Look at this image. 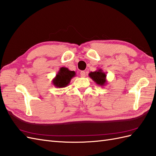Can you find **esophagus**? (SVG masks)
<instances>
[{"mask_svg":"<svg viewBox=\"0 0 156 156\" xmlns=\"http://www.w3.org/2000/svg\"><path fill=\"white\" fill-rule=\"evenodd\" d=\"M80 76H81V77H82V78L85 77V76H86V72L84 71H81L80 72Z\"/></svg>","mask_w":156,"mask_h":156,"instance_id":"34e87169","label":"esophagus"}]
</instances>
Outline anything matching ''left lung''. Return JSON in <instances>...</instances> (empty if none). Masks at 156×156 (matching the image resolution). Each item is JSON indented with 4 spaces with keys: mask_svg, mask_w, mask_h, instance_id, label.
Masks as SVG:
<instances>
[{
    "mask_svg": "<svg viewBox=\"0 0 156 156\" xmlns=\"http://www.w3.org/2000/svg\"><path fill=\"white\" fill-rule=\"evenodd\" d=\"M88 76L97 85L101 87H105V85H107V75L102 69H98L94 72H90Z\"/></svg>",
    "mask_w": 156,
    "mask_h": 156,
    "instance_id": "obj_1",
    "label": "left lung"
}]
</instances>
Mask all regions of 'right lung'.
Here are the masks:
<instances>
[{
	"label": "right lung",
	"mask_w": 156,
	"mask_h": 156,
	"mask_svg": "<svg viewBox=\"0 0 156 156\" xmlns=\"http://www.w3.org/2000/svg\"><path fill=\"white\" fill-rule=\"evenodd\" d=\"M76 76L74 71H71L66 67L59 68L57 74L52 80V84L56 88H65L69 84L72 78Z\"/></svg>",
	"instance_id": "obj_1"
}]
</instances>
